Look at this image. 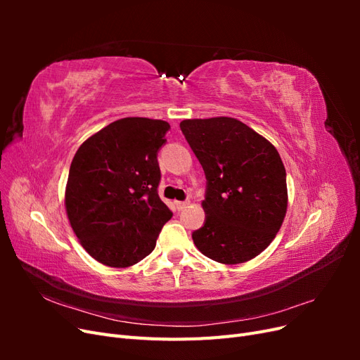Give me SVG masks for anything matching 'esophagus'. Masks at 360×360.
I'll return each mask as SVG.
<instances>
[{"mask_svg": "<svg viewBox=\"0 0 360 360\" xmlns=\"http://www.w3.org/2000/svg\"><path fill=\"white\" fill-rule=\"evenodd\" d=\"M188 204H189V201H176V209L177 210H183Z\"/></svg>", "mask_w": 360, "mask_h": 360, "instance_id": "34e87169", "label": "esophagus"}]
</instances>
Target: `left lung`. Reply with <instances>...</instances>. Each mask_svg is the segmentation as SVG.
Listing matches in <instances>:
<instances>
[{"label":"left lung","mask_w":360,"mask_h":360,"mask_svg":"<svg viewBox=\"0 0 360 360\" xmlns=\"http://www.w3.org/2000/svg\"><path fill=\"white\" fill-rule=\"evenodd\" d=\"M180 129L207 180L205 221L192 233L195 246L222 264L255 258L287 213V174L278 150L231 117L183 120Z\"/></svg>","instance_id":"1"}]
</instances>
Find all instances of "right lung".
<instances>
[{
	"label": "right lung",
	"instance_id": "add662e5",
	"mask_svg": "<svg viewBox=\"0 0 360 360\" xmlns=\"http://www.w3.org/2000/svg\"><path fill=\"white\" fill-rule=\"evenodd\" d=\"M168 130L163 120L126 117L76 151L64 204L82 248L105 266L139 263L172 217L158 195V153Z\"/></svg>",
	"mask_w": 360,
	"mask_h": 360
}]
</instances>
